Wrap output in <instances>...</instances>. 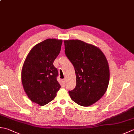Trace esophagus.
I'll use <instances>...</instances> for the list:
<instances>
[{"label":"esophagus","instance_id":"1","mask_svg":"<svg viewBox=\"0 0 134 134\" xmlns=\"http://www.w3.org/2000/svg\"><path fill=\"white\" fill-rule=\"evenodd\" d=\"M62 82H63V85L64 86L65 85V83H66V81H65V79L63 80H62Z\"/></svg>","mask_w":134,"mask_h":134}]
</instances>
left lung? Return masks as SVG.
Listing matches in <instances>:
<instances>
[{"mask_svg": "<svg viewBox=\"0 0 134 134\" xmlns=\"http://www.w3.org/2000/svg\"><path fill=\"white\" fill-rule=\"evenodd\" d=\"M65 54L74 67L76 86L69 91L71 99L79 105L90 106L105 93L109 82V67L100 49L82 41H64Z\"/></svg>", "mask_w": 134, "mask_h": 134, "instance_id": "1", "label": "left lung"}]
</instances>
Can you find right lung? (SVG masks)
Instances as JSON below:
<instances>
[{
	"mask_svg": "<svg viewBox=\"0 0 134 134\" xmlns=\"http://www.w3.org/2000/svg\"><path fill=\"white\" fill-rule=\"evenodd\" d=\"M62 44V40L55 39L41 42L31 50L23 64V88L30 100L40 106L53 100L61 88L57 80L58 71L53 63Z\"/></svg>",
	"mask_w": 134,
	"mask_h": 134,
	"instance_id": "obj_1",
	"label": "right lung"
}]
</instances>
